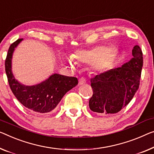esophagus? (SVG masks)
<instances>
[{
	"label": "esophagus",
	"mask_w": 154,
	"mask_h": 154,
	"mask_svg": "<svg viewBox=\"0 0 154 154\" xmlns=\"http://www.w3.org/2000/svg\"><path fill=\"white\" fill-rule=\"evenodd\" d=\"M85 83H86V79H85L84 77L80 78L79 80V84L82 85V84H84Z\"/></svg>",
	"instance_id": "esophagus-1"
}]
</instances>
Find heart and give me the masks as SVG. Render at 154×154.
<instances>
[{
	"instance_id": "b5f03b06",
	"label": "heart",
	"mask_w": 154,
	"mask_h": 154,
	"mask_svg": "<svg viewBox=\"0 0 154 154\" xmlns=\"http://www.w3.org/2000/svg\"><path fill=\"white\" fill-rule=\"evenodd\" d=\"M111 49L106 46H98L90 50H79L72 55V59L75 63H91L96 61V67L99 69L106 68L111 59ZM71 66L72 61H68Z\"/></svg>"
}]
</instances>
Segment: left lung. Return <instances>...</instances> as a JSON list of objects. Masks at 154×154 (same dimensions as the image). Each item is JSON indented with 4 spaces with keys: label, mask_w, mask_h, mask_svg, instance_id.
Masks as SVG:
<instances>
[{
    "label": "left lung",
    "mask_w": 154,
    "mask_h": 154,
    "mask_svg": "<svg viewBox=\"0 0 154 154\" xmlns=\"http://www.w3.org/2000/svg\"><path fill=\"white\" fill-rule=\"evenodd\" d=\"M132 55L133 58L122 67L91 78L93 94L89 100V108L92 111L101 115L116 113L133 99L139 88L143 66L140 46L135 45Z\"/></svg>",
    "instance_id": "obj_1"
}]
</instances>
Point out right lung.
Here are the masks:
<instances>
[{"instance_id": "obj_1", "label": "right lung", "mask_w": 154, "mask_h": 154, "mask_svg": "<svg viewBox=\"0 0 154 154\" xmlns=\"http://www.w3.org/2000/svg\"><path fill=\"white\" fill-rule=\"evenodd\" d=\"M22 40L18 38L11 43L7 54L5 66L9 85L14 95L24 106L35 113H48L55 109L68 91L77 86L78 80L77 77L54 74L35 86L20 84L11 72V57L14 48Z\"/></svg>"}]
</instances>
